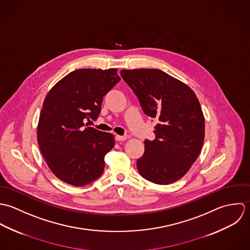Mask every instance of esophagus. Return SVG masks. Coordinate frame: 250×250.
<instances>
[{
	"label": "esophagus",
	"mask_w": 250,
	"mask_h": 250,
	"mask_svg": "<svg viewBox=\"0 0 250 250\" xmlns=\"http://www.w3.org/2000/svg\"><path fill=\"white\" fill-rule=\"evenodd\" d=\"M127 139L126 136H121V135H116V140L121 142V141H125Z\"/></svg>",
	"instance_id": "34e87169"
}]
</instances>
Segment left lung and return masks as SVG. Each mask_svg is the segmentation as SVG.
Returning a JSON list of instances; mask_svg holds the SVG:
<instances>
[{
    "label": "left lung",
    "mask_w": 250,
    "mask_h": 250,
    "mask_svg": "<svg viewBox=\"0 0 250 250\" xmlns=\"http://www.w3.org/2000/svg\"><path fill=\"white\" fill-rule=\"evenodd\" d=\"M121 75L144 113L157 120L155 139L144 142V154L137 160L140 175L156 185L175 183L188 172L203 146L199 100L190 87L159 69H122Z\"/></svg>",
    "instance_id": "obj_1"
}]
</instances>
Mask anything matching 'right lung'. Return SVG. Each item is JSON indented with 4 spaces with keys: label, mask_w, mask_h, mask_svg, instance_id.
Segmentation results:
<instances>
[{
    "label": "right lung",
    "mask_w": 250,
    "mask_h": 250,
    "mask_svg": "<svg viewBox=\"0 0 250 250\" xmlns=\"http://www.w3.org/2000/svg\"><path fill=\"white\" fill-rule=\"evenodd\" d=\"M117 68L74 70L48 92L40 114L37 136L52 173L62 182L84 187L99 179L114 135L84 127L97 119L103 97L121 80Z\"/></svg>",
    "instance_id": "1"
}]
</instances>
